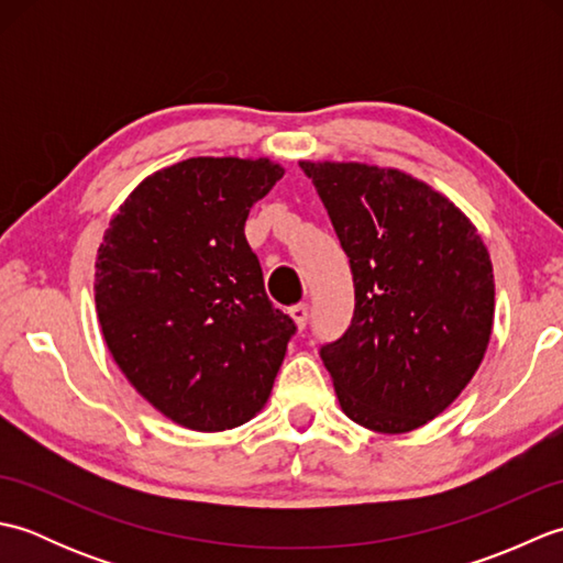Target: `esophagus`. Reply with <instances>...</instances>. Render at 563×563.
<instances>
[{"label": "esophagus", "instance_id": "obj_1", "mask_svg": "<svg viewBox=\"0 0 563 563\" xmlns=\"http://www.w3.org/2000/svg\"><path fill=\"white\" fill-rule=\"evenodd\" d=\"M290 317L297 324V329H305L307 327V319H309V305L300 302V305H292L290 307Z\"/></svg>", "mask_w": 563, "mask_h": 563}]
</instances>
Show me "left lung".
Segmentation results:
<instances>
[{
    "label": "left lung",
    "mask_w": 563,
    "mask_h": 563,
    "mask_svg": "<svg viewBox=\"0 0 563 563\" xmlns=\"http://www.w3.org/2000/svg\"><path fill=\"white\" fill-rule=\"evenodd\" d=\"M349 256L351 327L321 345L343 413L375 433L433 421L479 369L494 329V266L476 227L399 169L300 162Z\"/></svg>",
    "instance_id": "obj_1"
}]
</instances>
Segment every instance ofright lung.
I'll return each instance as SVG.
<instances>
[{
	"mask_svg": "<svg viewBox=\"0 0 563 563\" xmlns=\"http://www.w3.org/2000/svg\"><path fill=\"white\" fill-rule=\"evenodd\" d=\"M283 174L271 159L178 162L147 176L103 234L93 297L106 345L178 426L230 430L271 397L295 321L268 300L244 224Z\"/></svg>",
	"mask_w": 563,
	"mask_h": 563,
	"instance_id": "obj_1",
	"label": "right lung"
}]
</instances>
